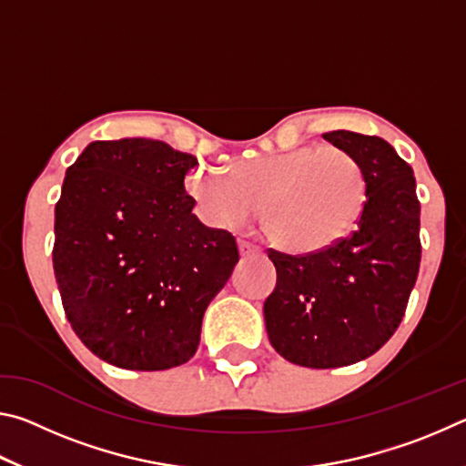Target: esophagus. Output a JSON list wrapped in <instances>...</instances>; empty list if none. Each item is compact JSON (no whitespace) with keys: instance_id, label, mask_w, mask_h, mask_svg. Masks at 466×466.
Wrapping results in <instances>:
<instances>
[{"instance_id":"esophagus-1","label":"esophagus","mask_w":466,"mask_h":466,"mask_svg":"<svg viewBox=\"0 0 466 466\" xmlns=\"http://www.w3.org/2000/svg\"><path fill=\"white\" fill-rule=\"evenodd\" d=\"M238 250H240V255L242 257H250V255H257L258 248L257 244H252V242H247V240H238Z\"/></svg>"}]
</instances>
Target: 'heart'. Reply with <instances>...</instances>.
Returning a JSON list of instances; mask_svg holds the SVG:
<instances>
[{
	"label": "heart",
	"instance_id": "1",
	"mask_svg": "<svg viewBox=\"0 0 466 466\" xmlns=\"http://www.w3.org/2000/svg\"><path fill=\"white\" fill-rule=\"evenodd\" d=\"M187 193L211 226L238 230L258 214L269 238L291 252H319L350 236L368 201L366 172L337 146H302L247 157L230 172L197 170Z\"/></svg>",
	"mask_w": 466,
	"mask_h": 466
}]
</instances>
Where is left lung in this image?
<instances>
[{
    "mask_svg": "<svg viewBox=\"0 0 466 466\" xmlns=\"http://www.w3.org/2000/svg\"><path fill=\"white\" fill-rule=\"evenodd\" d=\"M322 137L364 168V214L330 248L298 257L269 250L278 283L263 306L273 350L317 370L356 364L389 341L421 261L413 168L382 137L345 129Z\"/></svg>",
    "mask_w": 466,
    "mask_h": 466,
    "instance_id": "1",
    "label": "left lung"
}]
</instances>
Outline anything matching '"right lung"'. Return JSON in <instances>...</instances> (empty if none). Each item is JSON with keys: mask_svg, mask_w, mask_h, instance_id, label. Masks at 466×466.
<instances>
[{"mask_svg": "<svg viewBox=\"0 0 466 466\" xmlns=\"http://www.w3.org/2000/svg\"><path fill=\"white\" fill-rule=\"evenodd\" d=\"M197 157L146 137L92 141L55 205L53 269L67 320L106 364L156 372L197 351L238 247L185 191Z\"/></svg>", "mask_w": 466, "mask_h": 466, "instance_id": "obj_1", "label": "right lung"}]
</instances>
